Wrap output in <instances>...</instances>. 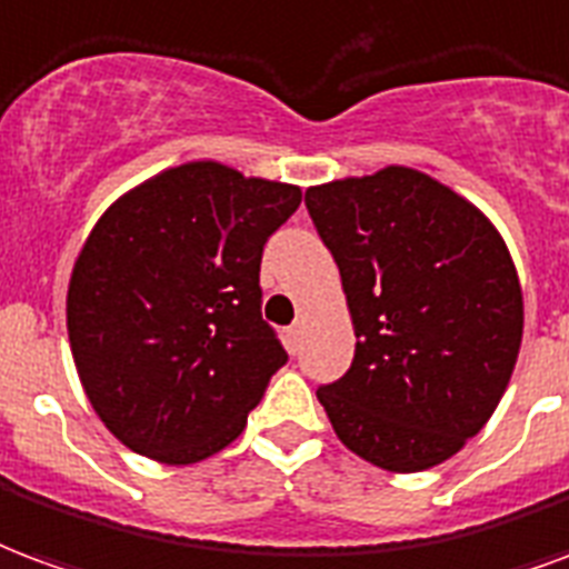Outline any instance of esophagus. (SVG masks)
Wrapping results in <instances>:
<instances>
[{
  "label": "esophagus",
  "instance_id": "obj_1",
  "mask_svg": "<svg viewBox=\"0 0 569 569\" xmlns=\"http://www.w3.org/2000/svg\"><path fill=\"white\" fill-rule=\"evenodd\" d=\"M300 342H302V321H297V325L288 327V348H290V355H297V351H300Z\"/></svg>",
  "mask_w": 569,
  "mask_h": 569
}]
</instances>
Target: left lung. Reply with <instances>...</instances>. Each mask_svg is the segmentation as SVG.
Masks as SVG:
<instances>
[{
	"mask_svg": "<svg viewBox=\"0 0 569 569\" xmlns=\"http://www.w3.org/2000/svg\"><path fill=\"white\" fill-rule=\"evenodd\" d=\"M358 336L351 370L318 388L336 437L388 472L458 455L516 370L525 300L485 211L409 166L306 190Z\"/></svg>",
	"mask_w": 569,
	"mask_h": 569,
	"instance_id": "1",
	"label": "left lung"
}]
</instances>
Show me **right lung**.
I'll return each instance as SVG.
<instances>
[{"mask_svg": "<svg viewBox=\"0 0 569 569\" xmlns=\"http://www.w3.org/2000/svg\"><path fill=\"white\" fill-rule=\"evenodd\" d=\"M300 199L297 184L193 160L102 211L66 327L87 400L127 449L188 467L242 433L288 360L260 315V257Z\"/></svg>", "mask_w": 569, "mask_h": 569, "instance_id": "right-lung-1", "label": "right lung"}]
</instances>
